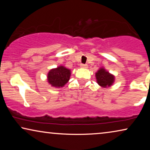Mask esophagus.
Listing matches in <instances>:
<instances>
[{"label":"esophagus","instance_id":"1","mask_svg":"<svg viewBox=\"0 0 150 150\" xmlns=\"http://www.w3.org/2000/svg\"><path fill=\"white\" fill-rule=\"evenodd\" d=\"M81 67H82V68H87L88 65L87 64H84V63H81Z\"/></svg>","mask_w":150,"mask_h":150}]
</instances>
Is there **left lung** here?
I'll return each instance as SVG.
<instances>
[{
    "label": "left lung",
    "instance_id": "left-lung-1",
    "mask_svg": "<svg viewBox=\"0 0 150 150\" xmlns=\"http://www.w3.org/2000/svg\"><path fill=\"white\" fill-rule=\"evenodd\" d=\"M96 76L98 83L103 87L112 85V83L114 82L113 76L106 71L104 68L100 69L96 74Z\"/></svg>",
    "mask_w": 150,
    "mask_h": 150
}]
</instances>
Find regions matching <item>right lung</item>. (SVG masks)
Returning a JSON list of instances; mask_svg holds the SVG:
<instances>
[{
  "label": "right lung",
  "instance_id": "1",
  "mask_svg": "<svg viewBox=\"0 0 150 150\" xmlns=\"http://www.w3.org/2000/svg\"><path fill=\"white\" fill-rule=\"evenodd\" d=\"M70 74V70L63 66L52 69L48 72V83L53 87H63L68 82Z\"/></svg>",
  "mask_w": 150,
  "mask_h": 150
}]
</instances>
